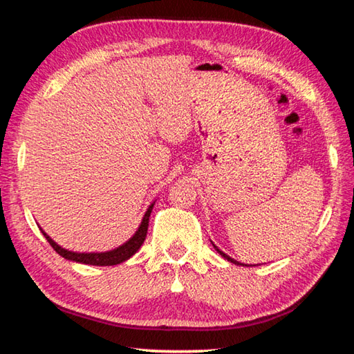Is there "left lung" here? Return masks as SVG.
<instances>
[{"label":"left lung","mask_w":354,"mask_h":354,"mask_svg":"<svg viewBox=\"0 0 354 354\" xmlns=\"http://www.w3.org/2000/svg\"><path fill=\"white\" fill-rule=\"evenodd\" d=\"M214 248H216V252H218V253H219L221 256H224V258H225L227 261H230V262H233V264H239V262H238V261H234V259H232V258H230V256H227V254H225L224 252H221L218 247H214Z\"/></svg>","instance_id":"left-lung-1"}]
</instances>
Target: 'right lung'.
Returning a JSON list of instances; mask_svg holds the SVG:
<instances>
[{"label":"right lung","mask_w":354,"mask_h":354,"mask_svg":"<svg viewBox=\"0 0 354 354\" xmlns=\"http://www.w3.org/2000/svg\"><path fill=\"white\" fill-rule=\"evenodd\" d=\"M151 209H153V204L149 207V210L145 212L144 218H142V223L138 228V232L133 234V238L129 239L126 244L115 248L112 252H106V253H73V252H68L64 250V248H61L57 242H53L50 238L47 236V234L43 232V234L46 236L48 244L52 245V248L58 254H61L62 258H66L68 261H75V262H81V264H88V266H116V264H121V262L127 261L130 256H133L138 248L142 245V242L147 236V228H149V216L151 213Z\"/></svg>","instance_id":"right-lung-1"}]
</instances>
